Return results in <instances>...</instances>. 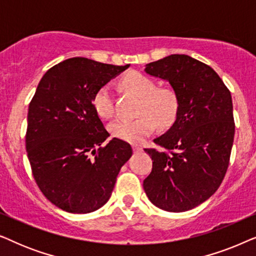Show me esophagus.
<instances>
[{
  "instance_id": "34e87169",
  "label": "esophagus",
  "mask_w": 256,
  "mask_h": 256,
  "mask_svg": "<svg viewBox=\"0 0 256 256\" xmlns=\"http://www.w3.org/2000/svg\"><path fill=\"white\" fill-rule=\"evenodd\" d=\"M132 149H134V152H142V146H132Z\"/></svg>"
}]
</instances>
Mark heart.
<instances>
[{
    "label": "heart",
    "instance_id": "1",
    "mask_svg": "<svg viewBox=\"0 0 256 256\" xmlns=\"http://www.w3.org/2000/svg\"><path fill=\"white\" fill-rule=\"evenodd\" d=\"M122 85L140 98L138 118L134 120L118 118L110 124L114 138L138 143L155 130L156 124L169 127L176 120L180 110L177 93L170 87H157L155 80L141 72L132 71L122 78ZM114 96L110 85L101 86L93 96V107L101 118L114 114Z\"/></svg>",
    "mask_w": 256,
    "mask_h": 256
}]
</instances>
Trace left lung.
<instances>
[{"mask_svg": "<svg viewBox=\"0 0 256 256\" xmlns=\"http://www.w3.org/2000/svg\"><path fill=\"white\" fill-rule=\"evenodd\" d=\"M144 71L170 82L180 110L169 130L154 140L160 149H144L154 162L143 188L164 211H188L226 174L236 130L232 96L214 70L190 56H168Z\"/></svg>", "mask_w": 256, "mask_h": 256, "instance_id": "obj_1", "label": "left lung"}]
</instances>
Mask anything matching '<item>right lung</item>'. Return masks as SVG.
I'll use <instances>...</instances> for the list:
<instances>
[{"mask_svg":"<svg viewBox=\"0 0 256 256\" xmlns=\"http://www.w3.org/2000/svg\"><path fill=\"white\" fill-rule=\"evenodd\" d=\"M128 68L70 58L38 84L28 112V158L42 194L66 212L106 204L130 158L129 143L114 138L104 144L110 134L93 107L96 90Z\"/></svg>","mask_w":256,"mask_h":256,"instance_id":"right-lung-1","label":"right lung"}]
</instances>
